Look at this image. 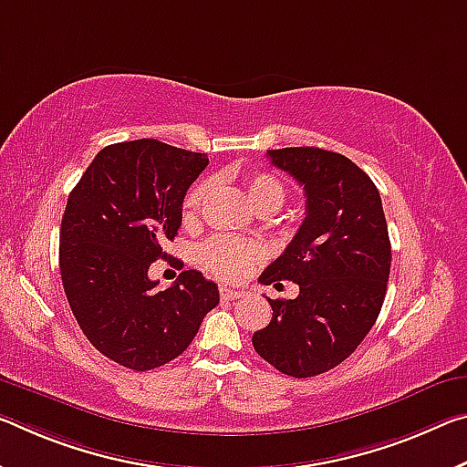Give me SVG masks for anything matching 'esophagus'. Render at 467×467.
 I'll return each mask as SVG.
<instances>
[{"label": "esophagus", "instance_id": "34e87169", "mask_svg": "<svg viewBox=\"0 0 467 467\" xmlns=\"http://www.w3.org/2000/svg\"><path fill=\"white\" fill-rule=\"evenodd\" d=\"M243 293L241 288H233V286H220V297L224 299V301H234V299H239V297H243Z\"/></svg>", "mask_w": 467, "mask_h": 467}]
</instances>
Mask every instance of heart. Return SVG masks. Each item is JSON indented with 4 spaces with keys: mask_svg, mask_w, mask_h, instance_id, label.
Masks as SVG:
<instances>
[{
    "mask_svg": "<svg viewBox=\"0 0 467 467\" xmlns=\"http://www.w3.org/2000/svg\"><path fill=\"white\" fill-rule=\"evenodd\" d=\"M207 191H210V182H197L187 191L182 199V218L193 220L202 203L205 202ZM245 193L249 202L254 203L257 212H276L286 199V187L278 176L270 172H255L245 179ZM199 257L202 264L212 274L224 280H236L245 276L257 257H260V249L251 243L241 239H233V236H216L210 239L205 245L199 249Z\"/></svg>",
    "mask_w": 467,
    "mask_h": 467,
    "instance_id": "1",
    "label": "heart"
}]
</instances>
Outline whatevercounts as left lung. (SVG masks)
Returning <instances> with one entry per match:
<instances>
[{"instance_id": "1", "label": "left lung", "mask_w": 467, "mask_h": 467, "mask_svg": "<svg viewBox=\"0 0 467 467\" xmlns=\"http://www.w3.org/2000/svg\"><path fill=\"white\" fill-rule=\"evenodd\" d=\"M306 191V220L260 276L299 285L295 299H268L272 320L254 347L278 372L309 379L358 349L380 314L390 272V241L380 193L345 155L320 147L265 153Z\"/></svg>"}]
</instances>
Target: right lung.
<instances>
[{"label":"right lung","mask_w":467,"mask_h":467,"mask_svg":"<svg viewBox=\"0 0 467 467\" xmlns=\"http://www.w3.org/2000/svg\"><path fill=\"white\" fill-rule=\"evenodd\" d=\"M155 139L103 147L66 203L60 274L66 299L95 349L137 372L168 364L187 349L218 286L184 270L166 291L147 272L179 234L182 199L207 166Z\"/></svg>","instance_id":"obj_1"}]
</instances>
